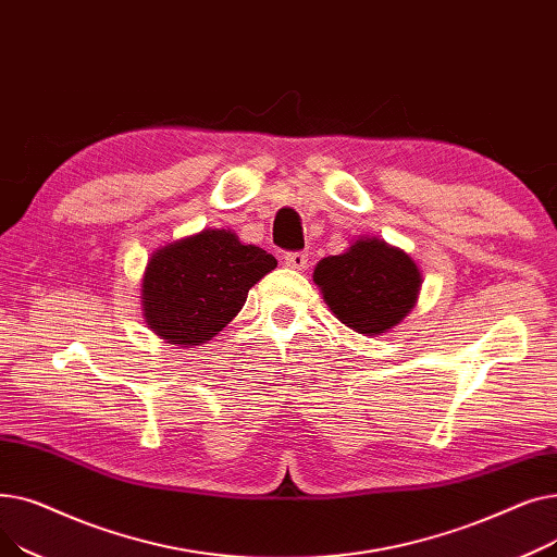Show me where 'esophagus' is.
<instances>
[{"label":"esophagus","mask_w":557,"mask_h":557,"mask_svg":"<svg viewBox=\"0 0 557 557\" xmlns=\"http://www.w3.org/2000/svg\"><path fill=\"white\" fill-rule=\"evenodd\" d=\"M284 263H286L288 269L302 271V269H307V263H309V255H307V252H286V255H284Z\"/></svg>","instance_id":"esophagus-1"}]
</instances>
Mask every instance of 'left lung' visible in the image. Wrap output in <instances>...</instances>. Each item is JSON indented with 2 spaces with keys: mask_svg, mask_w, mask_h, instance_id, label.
<instances>
[{
  "mask_svg": "<svg viewBox=\"0 0 557 557\" xmlns=\"http://www.w3.org/2000/svg\"><path fill=\"white\" fill-rule=\"evenodd\" d=\"M323 300L349 330L382 336L413 311L422 273L411 255L376 237H359L313 269Z\"/></svg>",
  "mask_w": 557,
  "mask_h": 557,
  "instance_id": "1",
  "label": "left lung"
}]
</instances>
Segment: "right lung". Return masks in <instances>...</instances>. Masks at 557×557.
I'll return each mask as SVG.
<instances>
[{
	"label": "right lung",
	"mask_w": 557,
	"mask_h": 557,
	"mask_svg": "<svg viewBox=\"0 0 557 557\" xmlns=\"http://www.w3.org/2000/svg\"><path fill=\"white\" fill-rule=\"evenodd\" d=\"M277 259L246 246L230 230L205 227L160 246L141 277V313L164 343L196 347L212 341L246 305L248 290Z\"/></svg>",
	"instance_id": "obj_1"
}]
</instances>
